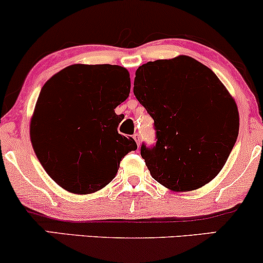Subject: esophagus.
Listing matches in <instances>:
<instances>
[{
  "label": "esophagus",
  "instance_id": "esophagus-1",
  "mask_svg": "<svg viewBox=\"0 0 263 263\" xmlns=\"http://www.w3.org/2000/svg\"><path fill=\"white\" fill-rule=\"evenodd\" d=\"M134 138H135L136 143H137V146H140V135L135 134V135H134Z\"/></svg>",
  "mask_w": 263,
  "mask_h": 263
}]
</instances>
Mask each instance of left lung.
<instances>
[{"label": "left lung", "mask_w": 263, "mask_h": 263, "mask_svg": "<svg viewBox=\"0 0 263 263\" xmlns=\"http://www.w3.org/2000/svg\"><path fill=\"white\" fill-rule=\"evenodd\" d=\"M134 93L155 120L156 146H141L153 179L174 192L205 185L222 170L238 136V111L224 84L186 55L136 70Z\"/></svg>", "instance_id": "left-lung-1"}]
</instances>
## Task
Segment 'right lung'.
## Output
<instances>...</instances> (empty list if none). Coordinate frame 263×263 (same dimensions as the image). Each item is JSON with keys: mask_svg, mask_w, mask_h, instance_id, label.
<instances>
[{"mask_svg": "<svg viewBox=\"0 0 263 263\" xmlns=\"http://www.w3.org/2000/svg\"><path fill=\"white\" fill-rule=\"evenodd\" d=\"M129 74L119 65L74 64L42 87L31 121L38 161L58 185L90 194L116 177L120 162L137 149L117 132L115 108L128 98Z\"/></svg>", "mask_w": 263, "mask_h": 263, "instance_id": "obj_1", "label": "right lung"}]
</instances>
